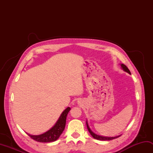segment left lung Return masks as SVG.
I'll return each instance as SVG.
<instances>
[{
  "instance_id": "8db88e82",
  "label": "left lung",
  "mask_w": 153,
  "mask_h": 153,
  "mask_svg": "<svg viewBox=\"0 0 153 153\" xmlns=\"http://www.w3.org/2000/svg\"><path fill=\"white\" fill-rule=\"evenodd\" d=\"M120 66H121V68L122 69L126 71V72L128 73L129 74H131V72L129 70V69L128 68V67H127L126 65H124L123 64H120ZM86 124H87V129H88L89 132L90 133V134L91 135L92 137L95 139H97V140H100V141H110V140H112V139H116V138H118V137H120V135H118V136H116V137H105V136H102V135H97L96 134H95L91 129V128H89V124H88V122H87V120H86Z\"/></svg>"
}]
</instances>
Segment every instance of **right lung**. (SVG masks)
Here are the masks:
<instances>
[{
	"mask_svg": "<svg viewBox=\"0 0 153 153\" xmlns=\"http://www.w3.org/2000/svg\"><path fill=\"white\" fill-rule=\"evenodd\" d=\"M70 109V107H68V108L65 109L62 113L61 114L60 116L54 126L52 127L47 131L37 135H31L29 134H27V135L31 138L34 139V140L41 143H49L56 141L59 138L65 128L66 122V117Z\"/></svg>",
	"mask_w": 153,
	"mask_h": 153,
	"instance_id": "add662e5",
	"label": "right lung"
}]
</instances>
